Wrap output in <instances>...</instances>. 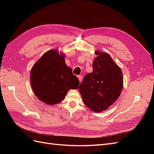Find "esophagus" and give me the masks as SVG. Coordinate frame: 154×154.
Segmentation results:
<instances>
[{
	"label": "esophagus",
	"mask_w": 154,
	"mask_h": 154,
	"mask_svg": "<svg viewBox=\"0 0 154 154\" xmlns=\"http://www.w3.org/2000/svg\"><path fill=\"white\" fill-rule=\"evenodd\" d=\"M78 78L79 79V80H80V82H81L82 80V75H79V76H78Z\"/></svg>",
	"instance_id": "1"
}]
</instances>
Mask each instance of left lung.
<instances>
[{
    "mask_svg": "<svg viewBox=\"0 0 154 154\" xmlns=\"http://www.w3.org/2000/svg\"><path fill=\"white\" fill-rule=\"evenodd\" d=\"M96 54L98 56L93 62V71L85 76L79 91L88 108L100 112L118 100L123 88V78L122 70L109 54L97 51Z\"/></svg>",
    "mask_w": 154,
    "mask_h": 154,
    "instance_id": "left-lung-1",
    "label": "left lung"
}]
</instances>
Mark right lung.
<instances>
[{
    "label": "right lung",
    "mask_w": 154,
    "mask_h": 154,
    "mask_svg": "<svg viewBox=\"0 0 154 154\" xmlns=\"http://www.w3.org/2000/svg\"><path fill=\"white\" fill-rule=\"evenodd\" d=\"M32 91L48 105L61 102L69 89H76L80 82L65 63L64 54L58 51L45 53L32 67L30 76Z\"/></svg>",
    "instance_id": "right-lung-1"
}]
</instances>
